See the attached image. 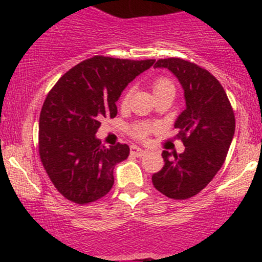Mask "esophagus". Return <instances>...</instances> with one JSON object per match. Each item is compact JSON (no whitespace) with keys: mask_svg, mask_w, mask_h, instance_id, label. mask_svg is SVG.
<instances>
[{"mask_svg":"<svg viewBox=\"0 0 262 262\" xmlns=\"http://www.w3.org/2000/svg\"><path fill=\"white\" fill-rule=\"evenodd\" d=\"M130 154L137 156V158H141V156H144L146 154V150L141 149V148H139V146L133 145V146H130Z\"/></svg>","mask_w":262,"mask_h":262,"instance_id":"obj_1","label":"esophagus"}]
</instances>
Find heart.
<instances>
[{
  "instance_id": "b5f03b06",
  "label": "heart",
  "mask_w": 262,
  "mask_h": 262,
  "mask_svg": "<svg viewBox=\"0 0 262 262\" xmlns=\"http://www.w3.org/2000/svg\"><path fill=\"white\" fill-rule=\"evenodd\" d=\"M152 93L155 95H160V93H175V86H173L172 81L167 79V77H158V79L154 80V82H152ZM129 96H130V93L125 92V95L123 96V100H122V103L125 104L129 100ZM154 129L152 125L148 124V123H138V124L133 125V128H132V134L134 135L135 138H138V139H144V138L148 137V134L150 132Z\"/></svg>"
}]
</instances>
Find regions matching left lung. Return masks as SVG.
<instances>
[{"label": "left lung", "mask_w": 262, "mask_h": 262, "mask_svg": "<svg viewBox=\"0 0 262 262\" xmlns=\"http://www.w3.org/2000/svg\"><path fill=\"white\" fill-rule=\"evenodd\" d=\"M155 68L175 75L186 108L175 122L185 151H162L165 165L152 175V185L166 197L187 200L202 191L224 164L235 118L223 86L207 70L179 58L158 60Z\"/></svg>", "instance_id": "left-lung-1"}]
</instances>
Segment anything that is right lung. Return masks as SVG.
<instances>
[{
    "label": "right lung",
    "mask_w": 262,
    "mask_h": 262,
    "mask_svg": "<svg viewBox=\"0 0 262 262\" xmlns=\"http://www.w3.org/2000/svg\"><path fill=\"white\" fill-rule=\"evenodd\" d=\"M154 62L93 56L70 69L48 93L39 117V154L69 201L95 202L111 191L114 167L128 158L129 146L102 145L96 137L100 121L117 116L123 90Z\"/></svg>",
    "instance_id": "right-lung-1"
}]
</instances>
